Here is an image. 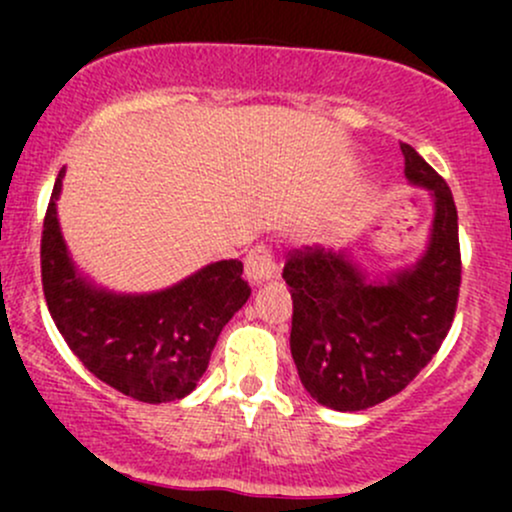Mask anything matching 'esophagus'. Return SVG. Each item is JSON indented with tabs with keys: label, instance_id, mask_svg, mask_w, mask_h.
Wrapping results in <instances>:
<instances>
[{
	"label": "esophagus",
	"instance_id": "obj_1",
	"mask_svg": "<svg viewBox=\"0 0 512 512\" xmlns=\"http://www.w3.org/2000/svg\"><path fill=\"white\" fill-rule=\"evenodd\" d=\"M245 276L252 286H260L264 281H272L276 276V264L272 260V252L264 245H257L245 257Z\"/></svg>",
	"mask_w": 512,
	"mask_h": 512
}]
</instances>
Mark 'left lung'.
<instances>
[{
  "label": "left lung",
  "instance_id": "left-lung-1",
  "mask_svg": "<svg viewBox=\"0 0 512 512\" xmlns=\"http://www.w3.org/2000/svg\"><path fill=\"white\" fill-rule=\"evenodd\" d=\"M404 175L431 195L421 255L373 269L351 250L303 248L284 279L293 298L291 356L308 395L334 411H361L402 392L448 337L460 293V240L450 187L402 144Z\"/></svg>",
  "mask_w": 512,
  "mask_h": 512
}]
</instances>
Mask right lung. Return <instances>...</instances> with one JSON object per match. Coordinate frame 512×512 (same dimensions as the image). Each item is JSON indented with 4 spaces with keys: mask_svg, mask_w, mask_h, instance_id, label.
I'll return each mask as SVG.
<instances>
[{
    "mask_svg": "<svg viewBox=\"0 0 512 512\" xmlns=\"http://www.w3.org/2000/svg\"><path fill=\"white\" fill-rule=\"evenodd\" d=\"M57 175L43 223V291L57 330L84 366L122 395L146 404L195 390L226 322L248 303L243 262L204 264L161 291L122 293L96 284L62 236Z\"/></svg>",
    "mask_w": 512,
    "mask_h": 512,
    "instance_id": "obj_1",
    "label": "right lung"
}]
</instances>
